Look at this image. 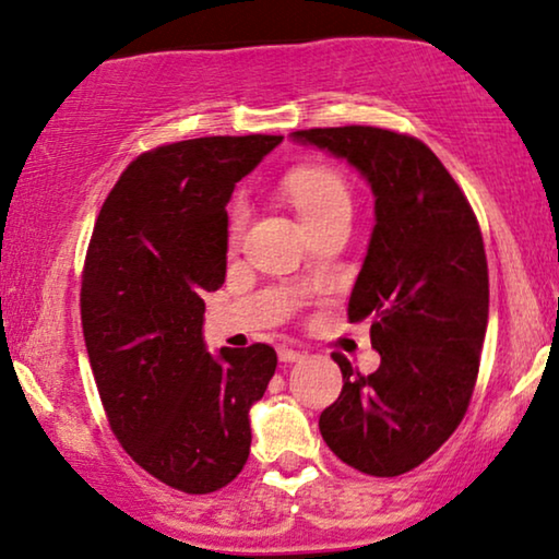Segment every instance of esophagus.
<instances>
[{
	"label": "esophagus",
	"instance_id": "1",
	"mask_svg": "<svg viewBox=\"0 0 559 559\" xmlns=\"http://www.w3.org/2000/svg\"><path fill=\"white\" fill-rule=\"evenodd\" d=\"M304 357H307L304 349H294V347H281L278 349V360L281 362H299V360H304Z\"/></svg>",
	"mask_w": 559,
	"mask_h": 559
}]
</instances>
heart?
I'll return each instance as SVG.
<instances>
[{
  "instance_id": "1",
  "label": "heart",
  "mask_w": 559,
  "mask_h": 559,
  "mask_svg": "<svg viewBox=\"0 0 559 559\" xmlns=\"http://www.w3.org/2000/svg\"><path fill=\"white\" fill-rule=\"evenodd\" d=\"M284 186L288 199H292V204L307 227L326 217H334V214H349V204H353L349 202V189L337 170L324 166L296 168L288 174ZM245 222H248V206L235 202L233 212H229V240H240Z\"/></svg>"
}]
</instances>
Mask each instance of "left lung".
Instances as JSON below:
<instances>
[{
	"instance_id": "1",
	"label": "left lung",
	"mask_w": 559,
	"mask_h": 559,
	"mask_svg": "<svg viewBox=\"0 0 559 559\" xmlns=\"http://www.w3.org/2000/svg\"><path fill=\"white\" fill-rule=\"evenodd\" d=\"M292 138L345 158L376 197V227L347 317L373 322L370 342L381 366L362 376L345 355H332L342 393L319 416V431L355 471L404 475L450 440L478 378L488 326L478 219L421 140L362 124Z\"/></svg>"
}]
</instances>
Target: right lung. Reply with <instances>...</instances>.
<instances>
[{"instance_id":"1","label":"right lung","mask_w":559,"mask_h":559,"mask_svg":"<svg viewBox=\"0 0 559 559\" xmlns=\"http://www.w3.org/2000/svg\"><path fill=\"white\" fill-rule=\"evenodd\" d=\"M281 135L197 138L138 155L109 191L81 278V324L109 427L183 493L233 483L250 406L275 373L263 342L206 353L204 292L227 273V202Z\"/></svg>"}]
</instances>
